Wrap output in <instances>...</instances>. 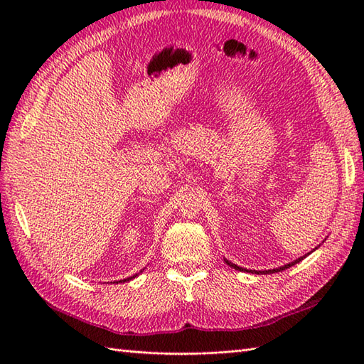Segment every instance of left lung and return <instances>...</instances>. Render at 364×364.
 I'll use <instances>...</instances> for the list:
<instances>
[{
  "mask_svg": "<svg viewBox=\"0 0 364 364\" xmlns=\"http://www.w3.org/2000/svg\"><path fill=\"white\" fill-rule=\"evenodd\" d=\"M306 257V255H305ZM305 257H300L299 259H296V261H292V262H289V264H284V266H282V267H278V269H270V270H247V269H242V267H239L237 264H233V262L231 261H228V259H225V262L227 264L230 266V267H233V269H236V270H247V272H252V274H258V275H267V274H275V272H280V270H284V269H288V267H291V266H294V264H297V262H300L301 259H304Z\"/></svg>",
  "mask_w": 364,
  "mask_h": 364,
  "instance_id": "left-lung-1",
  "label": "left lung"
}]
</instances>
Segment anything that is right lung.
<instances>
[{"mask_svg":"<svg viewBox=\"0 0 364 364\" xmlns=\"http://www.w3.org/2000/svg\"><path fill=\"white\" fill-rule=\"evenodd\" d=\"M141 272H142V270H141ZM136 277H137V274H136V275H133V277H128V278H125V280H120L119 283H122V282H123V283H125V282H129V280H133V278H136Z\"/></svg>","mask_w":364,"mask_h":364,"instance_id":"obj_1","label":"right lung"}]
</instances>
